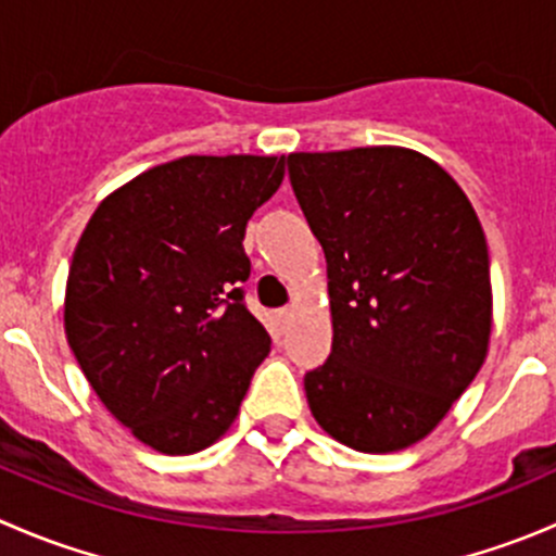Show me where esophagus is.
Instances as JSON below:
<instances>
[{
	"instance_id": "1",
	"label": "esophagus",
	"mask_w": 556,
	"mask_h": 556,
	"mask_svg": "<svg viewBox=\"0 0 556 556\" xmlns=\"http://www.w3.org/2000/svg\"><path fill=\"white\" fill-rule=\"evenodd\" d=\"M277 317H279V323H288V319H290V306H285V309H279L277 312Z\"/></svg>"
}]
</instances>
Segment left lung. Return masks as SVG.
Returning a JSON list of instances; mask_svg holds the SVG:
<instances>
[{"instance_id":"left-lung-1","label":"left lung","mask_w":556,"mask_h":556,"mask_svg":"<svg viewBox=\"0 0 556 556\" xmlns=\"http://www.w3.org/2000/svg\"><path fill=\"white\" fill-rule=\"evenodd\" d=\"M288 174L328 261L333 346L304 377L314 419L357 452L406 450L486 357L479 217L450 174L406 148L293 153Z\"/></svg>"}]
</instances>
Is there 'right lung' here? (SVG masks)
I'll list each match as a JSON object with an SVG mask.
<instances>
[{"label": "right lung", "mask_w": 556, "mask_h": 556, "mask_svg": "<svg viewBox=\"0 0 556 556\" xmlns=\"http://www.w3.org/2000/svg\"><path fill=\"white\" fill-rule=\"evenodd\" d=\"M282 177L285 155H185L106 195L75 247L66 339L112 417L155 452L215 444L271 350L244 304L242 239Z\"/></svg>", "instance_id": "obj_1"}]
</instances>
